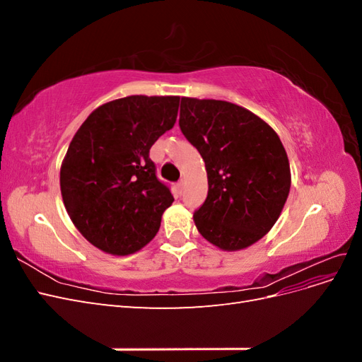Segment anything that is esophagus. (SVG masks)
I'll return each instance as SVG.
<instances>
[{"mask_svg": "<svg viewBox=\"0 0 362 362\" xmlns=\"http://www.w3.org/2000/svg\"><path fill=\"white\" fill-rule=\"evenodd\" d=\"M184 185H185V181L184 180H180V182H178V189H180V192L182 193V190H184Z\"/></svg>", "mask_w": 362, "mask_h": 362, "instance_id": "34e87169", "label": "esophagus"}]
</instances>
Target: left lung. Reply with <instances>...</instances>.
<instances>
[{"label":"left lung","instance_id":"left-lung-1","mask_svg":"<svg viewBox=\"0 0 362 362\" xmlns=\"http://www.w3.org/2000/svg\"><path fill=\"white\" fill-rule=\"evenodd\" d=\"M180 128L205 161L208 194L193 221L223 250L264 237L288 198L291 173L278 134L246 108L217 100L181 98Z\"/></svg>","mask_w":362,"mask_h":362}]
</instances>
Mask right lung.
I'll use <instances>...</instances> for the list:
<instances>
[{
    "label": "right lung",
    "instance_id": "1",
    "mask_svg": "<svg viewBox=\"0 0 362 362\" xmlns=\"http://www.w3.org/2000/svg\"><path fill=\"white\" fill-rule=\"evenodd\" d=\"M180 96L133 95L103 104L76 131L60 169L63 204L98 249L129 255L148 245L173 202L149 149L177 122Z\"/></svg>",
    "mask_w": 362,
    "mask_h": 362
}]
</instances>
